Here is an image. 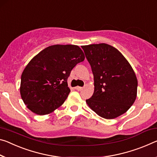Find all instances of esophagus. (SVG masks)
<instances>
[{
  "label": "esophagus",
  "instance_id": "1",
  "mask_svg": "<svg viewBox=\"0 0 157 157\" xmlns=\"http://www.w3.org/2000/svg\"><path fill=\"white\" fill-rule=\"evenodd\" d=\"M83 88L82 87H81V86H75V89H76V90H78V91H80V90H82V89Z\"/></svg>",
  "mask_w": 157,
  "mask_h": 157
}]
</instances>
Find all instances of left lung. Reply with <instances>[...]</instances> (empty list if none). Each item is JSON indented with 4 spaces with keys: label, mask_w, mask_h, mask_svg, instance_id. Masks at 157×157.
Instances as JSON below:
<instances>
[{
    "label": "left lung",
    "mask_w": 157,
    "mask_h": 157,
    "mask_svg": "<svg viewBox=\"0 0 157 157\" xmlns=\"http://www.w3.org/2000/svg\"><path fill=\"white\" fill-rule=\"evenodd\" d=\"M94 75V91L86 100L101 117L114 119L136 101L138 79L128 61L118 49L105 43L82 46Z\"/></svg>",
    "instance_id": "obj_1"
}]
</instances>
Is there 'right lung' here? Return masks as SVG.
<instances>
[{"label":"right lung","mask_w":157,"mask_h":157,"mask_svg":"<svg viewBox=\"0 0 157 157\" xmlns=\"http://www.w3.org/2000/svg\"><path fill=\"white\" fill-rule=\"evenodd\" d=\"M84 59L73 44H55L39 52L21 74L20 94L27 108L39 115L59 108L71 91L67 79L72 69Z\"/></svg>","instance_id":"obj_1"}]
</instances>
